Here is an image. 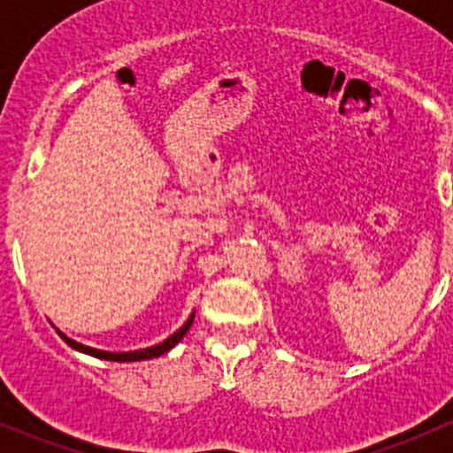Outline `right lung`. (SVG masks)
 <instances>
[{"instance_id": "right-lung-1", "label": "right lung", "mask_w": 453, "mask_h": 453, "mask_svg": "<svg viewBox=\"0 0 453 453\" xmlns=\"http://www.w3.org/2000/svg\"><path fill=\"white\" fill-rule=\"evenodd\" d=\"M195 319V313H190V318L186 319L184 326L180 328V331L173 333L171 337H166L164 342H159V344L150 346V349H142V350H129V353H109V350H98V349H91V346H83L79 344V342L70 340V337H65L63 333H58V335L63 337V340L67 342V344L72 346V349L81 350V353L85 355H91V357H98V359H107V362H142V359H153V357H159V355L168 353V350L173 349V346L177 344V342H181V337L188 333L190 324H193Z\"/></svg>"}]
</instances>
